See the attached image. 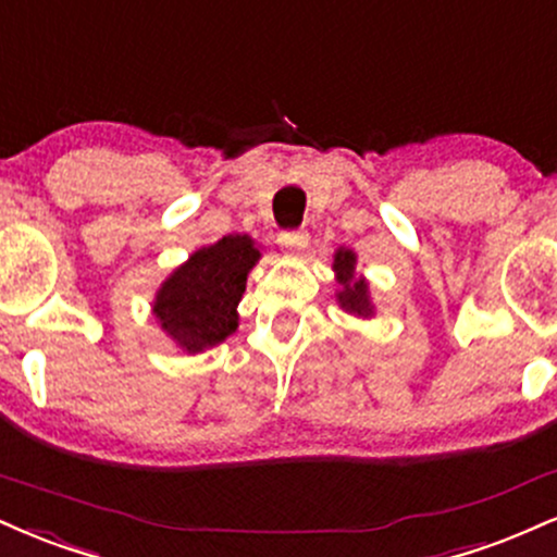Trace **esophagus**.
<instances>
[{
    "instance_id": "1",
    "label": "esophagus",
    "mask_w": 557,
    "mask_h": 557,
    "mask_svg": "<svg viewBox=\"0 0 557 557\" xmlns=\"http://www.w3.org/2000/svg\"><path fill=\"white\" fill-rule=\"evenodd\" d=\"M277 244L283 246L285 251L296 253V251L306 249V246H308V233L306 231H283V233H280Z\"/></svg>"
}]
</instances>
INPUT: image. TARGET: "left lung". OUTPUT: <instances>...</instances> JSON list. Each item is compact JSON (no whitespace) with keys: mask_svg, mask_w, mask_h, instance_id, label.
I'll return each instance as SVG.
<instances>
[{"mask_svg":"<svg viewBox=\"0 0 557 557\" xmlns=\"http://www.w3.org/2000/svg\"><path fill=\"white\" fill-rule=\"evenodd\" d=\"M334 270L339 272V283H343L345 290L339 293V304H343L347 311L352 313H363L368 317L371 313V300H368V287L363 280H355L352 270H355V253L339 249L337 257H334Z\"/></svg>","mask_w":557,"mask_h":557,"instance_id":"obj_1","label":"left lung"}]
</instances>
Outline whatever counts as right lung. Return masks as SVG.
Segmentation results:
<instances>
[{"mask_svg":"<svg viewBox=\"0 0 557 557\" xmlns=\"http://www.w3.org/2000/svg\"><path fill=\"white\" fill-rule=\"evenodd\" d=\"M259 251L249 236H225L197 251L165 280L156 300V317L181 347L199 352L236 332V306Z\"/></svg>","mask_w":557,"mask_h":557,"instance_id":"add662e5","label":"right lung"}]
</instances>
